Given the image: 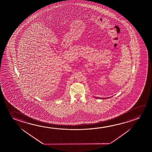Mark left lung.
I'll use <instances>...</instances> for the list:
<instances>
[{"label":"left lung","mask_w":152,"mask_h":152,"mask_svg":"<svg viewBox=\"0 0 152 152\" xmlns=\"http://www.w3.org/2000/svg\"><path fill=\"white\" fill-rule=\"evenodd\" d=\"M97 99H103V98H100V97H96ZM107 99V98H104V99Z\"/></svg>","instance_id":"8db88e82"}]
</instances>
